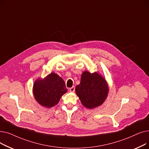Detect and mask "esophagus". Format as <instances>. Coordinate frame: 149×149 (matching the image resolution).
Masks as SVG:
<instances>
[{
    "label": "esophagus",
    "mask_w": 149,
    "mask_h": 149,
    "mask_svg": "<svg viewBox=\"0 0 149 149\" xmlns=\"http://www.w3.org/2000/svg\"><path fill=\"white\" fill-rule=\"evenodd\" d=\"M69 91L70 92H75V87L74 86H72V88H70L69 89Z\"/></svg>",
    "instance_id": "34e87169"
}]
</instances>
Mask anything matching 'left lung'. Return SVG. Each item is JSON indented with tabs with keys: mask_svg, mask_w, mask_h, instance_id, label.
<instances>
[{
	"mask_svg": "<svg viewBox=\"0 0 149 149\" xmlns=\"http://www.w3.org/2000/svg\"><path fill=\"white\" fill-rule=\"evenodd\" d=\"M75 92L82 104L88 109H93L102 104L108 95L109 86L101 74L84 71L80 83L75 88Z\"/></svg>",
	"mask_w": 149,
	"mask_h": 149,
	"instance_id": "8db88e82",
	"label": "left lung"
}]
</instances>
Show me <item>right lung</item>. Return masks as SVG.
Wrapping results in <instances>:
<instances>
[{
    "label": "right lung",
    "instance_id": "obj_1",
    "mask_svg": "<svg viewBox=\"0 0 149 149\" xmlns=\"http://www.w3.org/2000/svg\"><path fill=\"white\" fill-rule=\"evenodd\" d=\"M67 91L64 80L54 72L44 79H37L33 88V95L37 102L47 108L57 104L62 95Z\"/></svg>",
    "mask_w": 149,
    "mask_h": 149
}]
</instances>
